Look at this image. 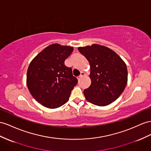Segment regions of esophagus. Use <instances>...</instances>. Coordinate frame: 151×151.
Instances as JSON below:
<instances>
[{
	"instance_id": "obj_1",
	"label": "esophagus",
	"mask_w": 151,
	"mask_h": 151,
	"mask_svg": "<svg viewBox=\"0 0 151 151\" xmlns=\"http://www.w3.org/2000/svg\"><path fill=\"white\" fill-rule=\"evenodd\" d=\"M85 75H86V74H85V73H84V72H81V73H80V75L78 77V80H80V78H82L83 76H85Z\"/></svg>"
}]
</instances>
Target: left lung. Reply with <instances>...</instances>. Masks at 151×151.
I'll list each match as a JSON object with an SVG mask.
<instances>
[{"mask_svg":"<svg viewBox=\"0 0 151 151\" xmlns=\"http://www.w3.org/2000/svg\"><path fill=\"white\" fill-rule=\"evenodd\" d=\"M78 49L91 66V84L83 91L87 101L101 106L115 101L127 82L124 62L112 50L102 45L94 44Z\"/></svg>","mask_w":151,"mask_h":151,"instance_id":"8db88e82","label":"left lung"}]
</instances>
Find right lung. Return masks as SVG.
<instances>
[{
    "label": "right lung",
    "instance_id": "1",
    "mask_svg": "<svg viewBox=\"0 0 151 151\" xmlns=\"http://www.w3.org/2000/svg\"><path fill=\"white\" fill-rule=\"evenodd\" d=\"M73 50L72 46L50 45L30 63L27 85L33 98L42 106L56 109L69 100L78 83L71 68L64 64Z\"/></svg>",
    "mask_w": 151,
    "mask_h": 151
}]
</instances>
